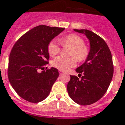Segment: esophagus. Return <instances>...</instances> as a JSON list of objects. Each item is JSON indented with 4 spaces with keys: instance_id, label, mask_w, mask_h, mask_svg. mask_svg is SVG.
I'll return each mask as SVG.
<instances>
[{
    "instance_id": "obj_1",
    "label": "esophagus",
    "mask_w": 125,
    "mask_h": 125,
    "mask_svg": "<svg viewBox=\"0 0 125 125\" xmlns=\"http://www.w3.org/2000/svg\"><path fill=\"white\" fill-rule=\"evenodd\" d=\"M63 72L62 71H61V70H59V73H60V75H62V74H63Z\"/></svg>"
}]
</instances>
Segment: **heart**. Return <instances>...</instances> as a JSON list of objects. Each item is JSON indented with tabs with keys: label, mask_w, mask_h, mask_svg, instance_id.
Returning <instances> with one entry per match:
<instances>
[{
	"label": "heart",
	"mask_w": 125,
	"mask_h": 125,
	"mask_svg": "<svg viewBox=\"0 0 125 125\" xmlns=\"http://www.w3.org/2000/svg\"><path fill=\"white\" fill-rule=\"evenodd\" d=\"M60 41L63 46L71 47L70 56H75L77 60L83 61L88 56L89 50L87 46L84 45L83 39L79 36L75 34H70L61 38ZM60 50V47L57 40H52L49 42L48 45V52L50 56H56V54H58ZM75 58L70 57L65 58L62 56H58L52 61V65L61 71H67L77 64V60Z\"/></svg>",
	"instance_id": "1"
}]
</instances>
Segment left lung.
Masks as SVG:
<instances>
[{"mask_svg": "<svg viewBox=\"0 0 125 125\" xmlns=\"http://www.w3.org/2000/svg\"><path fill=\"white\" fill-rule=\"evenodd\" d=\"M85 35L90 43V50L85 62L76 69L80 79L70 75L67 92L75 103L87 105L96 102L105 94L113 75L112 56L104 40L87 29H74Z\"/></svg>", "mask_w": 125, "mask_h": 125, "instance_id": "8db88e82", "label": "left lung"}]
</instances>
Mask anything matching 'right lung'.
Wrapping results in <instances>:
<instances>
[{"label":"right lung","mask_w":125,"mask_h":125,"mask_svg":"<svg viewBox=\"0 0 125 125\" xmlns=\"http://www.w3.org/2000/svg\"><path fill=\"white\" fill-rule=\"evenodd\" d=\"M65 28L39 25L25 33L10 52L8 75L12 88L23 99L38 103L49 95L58 70L52 67L39 72L48 64V45Z\"/></svg>","instance_id":"1"}]
</instances>
